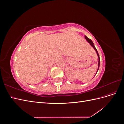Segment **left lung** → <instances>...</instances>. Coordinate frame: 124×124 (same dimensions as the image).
Segmentation results:
<instances>
[{
	"mask_svg": "<svg viewBox=\"0 0 124 124\" xmlns=\"http://www.w3.org/2000/svg\"><path fill=\"white\" fill-rule=\"evenodd\" d=\"M85 38L86 40L88 41V42L89 43H90V44H91V46H93V48H94V49L95 50V51H96V53H97V55H98V59H99V62H98V69H97V72H96V73H97V72H98V70H99V66H100V57H99V54H98V51H97V49H96L95 46H94V44H93V41H92L91 39H89V38H88V37H86V36H85Z\"/></svg>",
	"mask_w": 124,
	"mask_h": 124,
	"instance_id": "8db88e82",
	"label": "left lung"
}]
</instances>
